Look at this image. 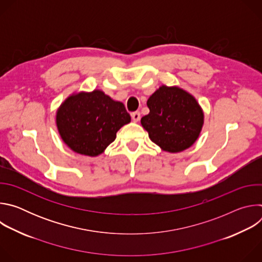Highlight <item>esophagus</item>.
Wrapping results in <instances>:
<instances>
[{
	"instance_id": "esophagus-1",
	"label": "esophagus",
	"mask_w": 262,
	"mask_h": 262,
	"mask_svg": "<svg viewBox=\"0 0 262 262\" xmlns=\"http://www.w3.org/2000/svg\"><path fill=\"white\" fill-rule=\"evenodd\" d=\"M132 118H133V120H134V122H138L139 120H140V118H141V114H140V112H133L132 113Z\"/></svg>"
}]
</instances>
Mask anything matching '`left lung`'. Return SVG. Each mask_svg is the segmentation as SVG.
<instances>
[{
    "instance_id": "8db88e82",
    "label": "left lung",
    "mask_w": 262,
    "mask_h": 262,
    "mask_svg": "<svg viewBox=\"0 0 262 262\" xmlns=\"http://www.w3.org/2000/svg\"><path fill=\"white\" fill-rule=\"evenodd\" d=\"M150 110L141 119L150 140L164 151L180 152L198 139L204 114L196 98L179 87H160L147 100Z\"/></svg>"
}]
</instances>
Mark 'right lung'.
<instances>
[{"label":"right lung","mask_w":262,"mask_h":262,"mask_svg":"<svg viewBox=\"0 0 262 262\" xmlns=\"http://www.w3.org/2000/svg\"><path fill=\"white\" fill-rule=\"evenodd\" d=\"M129 122L124 104L100 90L70 95L56 115L63 142L74 152L89 157L102 154L116 139V133Z\"/></svg>","instance_id":"obj_1"}]
</instances>
